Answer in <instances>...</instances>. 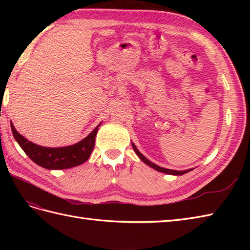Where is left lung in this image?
Masks as SVG:
<instances>
[{
  "mask_svg": "<svg viewBox=\"0 0 250 250\" xmlns=\"http://www.w3.org/2000/svg\"><path fill=\"white\" fill-rule=\"evenodd\" d=\"M132 147H133L134 151L136 152V155L139 156V158L141 159V160L144 162V163H146L147 166H149L150 167H152L153 169H156V171H159V172H161V173H166V174H169V175H183V174H186V173H188L190 171H192V168L186 169V171H175V169H168V168L161 167H159V166H157V164L152 163L151 161L148 160V159L145 156H143L142 153L139 151V149H137V148H136V146L133 144V143H132Z\"/></svg>",
  "mask_w": 250,
  "mask_h": 250,
  "instance_id": "1",
  "label": "left lung"
}]
</instances>
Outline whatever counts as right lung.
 <instances>
[{
	"label": "right lung",
	"mask_w": 250,
	"mask_h": 250,
	"mask_svg": "<svg viewBox=\"0 0 250 250\" xmlns=\"http://www.w3.org/2000/svg\"><path fill=\"white\" fill-rule=\"evenodd\" d=\"M100 125L87 137H84L83 141L76 143V144L66 147L50 148L39 146L28 141L25 137L18 133L14 125L10 122L15 140L22 148L26 156L37 166L47 169L70 168L86 162L93 150L95 135H97Z\"/></svg>",
	"instance_id": "obj_1"
}]
</instances>
